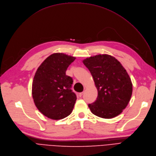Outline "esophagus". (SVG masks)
<instances>
[{
	"label": "esophagus",
	"mask_w": 156,
	"mask_h": 156,
	"mask_svg": "<svg viewBox=\"0 0 156 156\" xmlns=\"http://www.w3.org/2000/svg\"><path fill=\"white\" fill-rule=\"evenodd\" d=\"M83 93H84V92H81V93H79V97H81L83 96Z\"/></svg>",
	"instance_id": "34e87169"
}]
</instances>
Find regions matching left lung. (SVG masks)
Returning a JSON list of instances; mask_svg holds the SVG:
<instances>
[{"mask_svg": "<svg viewBox=\"0 0 156 156\" xmlns=\"http://www.w3.org/2000/svg\"><path fill=\"white\" fill-rule=\"evenodd\" d=\"M83 62L91 73L98 91L96 101L88 105L91 113L107 119L119 115L133 93V84L126 70L108 54L93 55Z\"/></svg>", "mask_w": 156, "mask_h": 156, "instance_id": "1", "label": "left lung"}]
</instances>
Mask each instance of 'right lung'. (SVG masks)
<instances>
[{"label": "right lung", "instance_id": "obj_1", "mask_svg": "<svg viewBox=\"0 0 156 156\" xmlns=\"http://www.w3.org/2000/svg\"><path fill=\"white\" fill-rule=\"evenodd\" d=\"M76 58L54 53L47 58L37 69L33 81L32 95L41 113L52 120L69 116L77 100L71 90L73 79L66 71Z\"/></svg>", "mask_w": 156, "mask_h": 156}]
</instances>
